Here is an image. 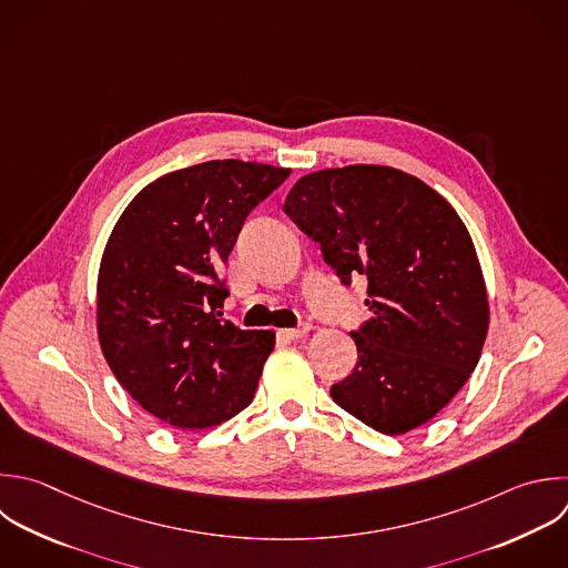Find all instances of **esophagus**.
I'll return each mask as SVG.
<instances>
[{
  "mask_svg": "<svg viewBox=\"0 0 568 568\" xmlns=\"http://www.w3.org/2000/svg\"><path fill=\"white\" fill-rule=\"evenodd\" d=\"M308 331H311L308 324H300V326H295V328H282V331H277V337H282V339H286V342H295V339L304 337Z\"/></svg>",
  "mask_w": 568,
  "mask_h": 568,
  "instance_id": "obj_1",
  "label": "esophagus"
}]
</instances>
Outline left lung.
Instances as JSON below:
<instances>
[{
	"label": "left lung",
	"instance_id": "1",
	"mask_svg": "<svg viewBox=\"0 0 568 568\" xmlns=\"http://www.w3.org/2000/svg\"><path fill=\"white\" fill-rule=\"evenodd\" d=\"M284 213L351 286L368 280L373 313L351 335L355 368L331 397L384 435L428 422L477 366L488 302L470 235L430 186L390 166L302 178Z\"/></svg>",
	"mask_w": 568,
	"mask_h": 568
}]
</instances>
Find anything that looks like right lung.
<instances>
[{"mask_svg":"<svg viewBox=\"0 0 568 568\" xmlns=\"http://www.w3.org/2000/svg\"><path fill=\"white\" fill-rule=\"evenodd\" d=\"M288 175L240 160L169 173L138 193L109 237L100 344L131 397L171 426L209 428L253 399L275 333L222 317L220 271L248 213Z\"/></svg>","mask_w":568,"mask_h":568,"instance_id":"1","label":"right lung"}]
</instances>
